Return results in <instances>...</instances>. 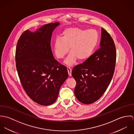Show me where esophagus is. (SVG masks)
I'll list each match as a JSON object with an SVG mask.
<instances>
[{"instance_id": "34e87169", "label": "esophagus", "mask_w": 134, "mask_h": 134, "mask_svg": "<svg viewBox=\"0 0 134 134\" xmlns=\"http://www.w3.org/2000/svg\"><path fill=\"white\" fill-rule=\"evenodd\" d=\"M67 69H68V72L69 75L70 76H72V69L70 67H68Z\"/></svg>"}]
</instances>
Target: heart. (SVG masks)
<instances>
[{"label": "heart", "mask_w": 134, "mask_h": 134, "mask_svg": "<svg viewBox=\"0 0 134 134\" xmlns=\"http://www.w3.org/2000/svg\"><path fill=\"white\" fill-rule=\"evenodd\" d=\"M99 35L94 29H83L73 27L65 29L61 38H57L54 43V50L56 56L59 59L64 57L71 52L65 59L68 65H72L77 59L85 60L90 57L98 44Z\"/></svg>", "instance_id": "1"}]
</instances>
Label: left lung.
I'll return each instance as SVG.
<instances>
[{"label": "left lung", "mask_w": 134, "mask_h": 134, "mask_svg": "<svg viewBox=\"0 0 134 134\" xmlns=\"http://www.w3.org/2000/svg\"><path fill=\"white\" fill-rule=\"evenodd\" d=\"M100 48L82 63L74 66L72 75L76 81L74 93L85 104L95 102L104 94L113 76L116 49L109 33L102 28Z\"/></svg>", "instance_id": "8db88e82"}]
</instances>
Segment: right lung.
I'll list each match as a JSON object with an SVG mask.
<instances>
[{
    "mask_svg": "<svg viewBox=\"0 0 134 134\" xmlns=\"http://www.w3.org/2000/svg\"><path fill=\"white\" fill-rule=\"evenodd\" d=\"M60 24L49 23L35 32L25 31L16 48V66L23 89L40 105L47 106L57 98L60 87L68 77L66 68L55 59L51 41Z\"/></svg>",
    "mask_w": 134,
    "mask_h": 134,
    "instance_id": "obj_1",
    "label": "right lung"
}]
</instances>
